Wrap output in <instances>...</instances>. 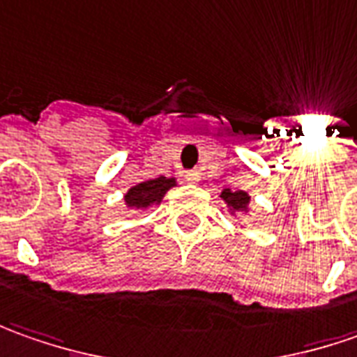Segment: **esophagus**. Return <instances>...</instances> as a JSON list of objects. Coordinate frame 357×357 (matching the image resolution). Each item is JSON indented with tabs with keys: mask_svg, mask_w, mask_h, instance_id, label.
Here are the masks:
<instances>
[{
	"mask_svg": "<svg viewBox=\"0 0 357 357\" xmlns=\"http://www.w3.org/2000/svg\"><path fill=\"white\" fill-rule=\"evenodd\" d=\"M183 178H185V181H190V183H195V181L202 179V172H199V169H188V172L183 174Z\"/></svg>",
	"mask_w": 357,
	"mask_h": 357,
	"instance_id": "obj_1",
	"label": "esophagus"
}]
</instances>
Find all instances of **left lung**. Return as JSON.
<instances>
[{
	"label": "left lung",
	"instance_id": "obj_1",
	"mask_svg": "<svg viewBox=\"0 0 357 357\" xmlns=\"http://www.w3.org/2000/svg\"><path fill=\"white\" fill-rule=\"evenodd\" d=\"M221 197L225 199V202L235 209V211H247V207H249V202H251V197L245 193V191L241 190H225L221 193Z\"/></svg>",
	"mask_w": 357,
	"mask_h": 357
}]
</instances>
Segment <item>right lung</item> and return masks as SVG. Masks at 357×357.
Here are the masks:
<instances>
[{"mask_svg": "<svg viewBox=\"0 0 357 357\" xmlns=\"http://www.w3.org/2000/svg\"><path fill=\"white\" fill-rule=\"evenodd\" d=\"M176 181L174 178H155L142 181L138 185H134L132 190L126 193V205L130 209H144L152 203L162 202V197L166 195L169 188H174Z\"/></svg>", "mask_w": 357, "mask_h": 357, "instance_id": "add662e5", "label": "right lung"}]
</instances>
